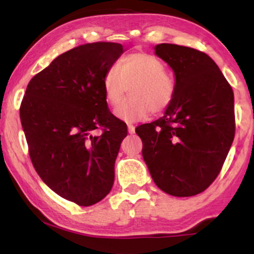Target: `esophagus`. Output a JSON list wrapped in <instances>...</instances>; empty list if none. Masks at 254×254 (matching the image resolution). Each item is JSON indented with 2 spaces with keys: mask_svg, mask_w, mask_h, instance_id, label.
Segmentation results:
<instances>
[{
  "mask_svg": "<svg viewBox=\"0 0 254 254\" xmlns=\"http://www.w3.org/2000/svg\"><path fill=\"white\" fill-rule=\"evenodd\" d=\"M127 131H129V133H133L135 132V127L131 124H127Z\"/></svg>",
  "mask_w": 254,
  "mask_h": 254,
  "instance_id": "34e87169",
  "label": "esophagus"
}]
</instances>
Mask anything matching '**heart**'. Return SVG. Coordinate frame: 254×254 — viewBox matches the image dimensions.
I'll use <instances>...</instances> for the list:
<instances>
[{
  "label": "heart",
  "mask_w": 254,
  "mask_h": 254,
  "mask_svg": "<svg viewBox=\"0 0 254 254\" xmlns=\"http://www.w3.org/2000/svg\"><path fill=\"white\" fill-rule=\"evenodd\" d=\"M159 58L144 52H136L119 60L116 68L106 71L103 78L105 99L117 106L125 90L130 88L132 99L122 103L115 116L125 123H137L149 117L150 112H165L176 97V81L165 71Z\"/></svg>",
  "instance_id": "b5f03b06"
}]
</instances>
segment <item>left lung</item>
<instances>
[{"label": "left lung", "mask_w": 254, "mask_h": 254, "mask_svg": "<svg viewBox=\"0 0 254 254\" xmlns=\"http://www.w3.org/2000/svg\"><path fill=\"white\" fill-rule=\"evenodd\" d=\"M157 57L174 72L176 97L164 116L136 129L144 162L166 193L190 197L216 179L235 133L234 94L208 55L159 44Z\"/></svg>", "instance_id": "left-lung-1"}]
</instances>
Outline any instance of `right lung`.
Listing matches in <instances>:
<instances>
[{"instance_id":"obj_1","label":"right lung","mask_w":254,"mask_h":254,"mask_svg":"<svg viewBox=\"0 0 254 254\" xmlns=\"http://www.w3.org/2000/svg\"><path fill=\"white\" fill-rule=\"evenodd\" d=\"M124 51L122 44L99 42L64 52L32 78L20 107L37 173L81 206L100 202L115 182L127 130L107 107L103 78ZM97 128L103 133L94 136Z\"/></svg>"}]
</instances>
